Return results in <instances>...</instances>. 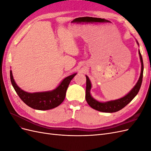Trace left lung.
<instances>
[{"label": "left lung", "mask_w": 151, "mask_h": 151, "mask_svg": "<svg viewBox=\"0 0 151 151\" xmlns=\"http://www.w3.org/2000/svg\"><path fill=\"white\" fill-rule=\"evenodd\" d=\"M137 43L138 45L139 43L137 40H136ZM139 54L140 57V60L141 62V72L139 79L136 83L135 86L130 92L126 94L125 96H123L120 99H115V100H111L106 102H100L98 100L95 99L92 97L90 91L91 89V83L89 79V77L86 76V100L87 103H88L89 106L96 109V110L104 112V113H113L116 112L120 110L122 108H124L125 106L129 104L132 99H133L135 96L138 94L140 90V86L142 82V77H143V71H144V63L142 57L141 53L140 50H139Z\"/></svg>", "instance_id": "obj_1"}]
</instances>
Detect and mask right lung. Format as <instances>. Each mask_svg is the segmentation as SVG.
<instances>
[{
  "mask_svg": "<svg viewBox=\"0 0 151 151\" xmlns=\"http://www.w3.org/2000/svg\"><path fill=\"white\" fill-rule=\"evenodd\" d=\"M76 74L77 73H74L65 77L52 91L31 93L22 90L16 84L13 78L12 70H10L11 83L17 95L28 106L38 110H48L59 106L64 100L68 85Z\"/></svg>",
  "mask_w": 151,
  "mask_h": 151,
  "instance_id": "obj_1",
  "label": "right lung"
}]
</instances>
